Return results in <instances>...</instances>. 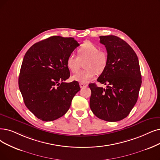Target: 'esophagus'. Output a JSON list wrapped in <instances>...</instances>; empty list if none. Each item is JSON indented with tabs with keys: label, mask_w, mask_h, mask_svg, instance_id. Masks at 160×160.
<instances>
[{
	"label": "esophagus",
	"mask_w": 160,
	"mask_h": 160,
	"mask_svg": "<svg viewBox=\"0 0 160 160\" xmlns=\"http://www.w3.org/2000/svg\"><path fill=\"white\" fill-rule=\"evenodd\" d=\"M79 86H80L81 88H84V87H87L88 86V84L87 83H82V82H80Z\"/></svg>",
	"instance_id": "34e87169"
}]
</instances>
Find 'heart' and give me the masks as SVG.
<instances>
[{
	"mask_svg": "<svg viewBox=\"0 0 160 160\" xmlns=\"http://www.w3.org/2000/svg\"><path fill=\"white\" fill-rule=\"evenodd\" d=\"M78 55L70 54L66 60L68 69L73 73L78 72L83 63L84 69L73 75L74 81L85 83L92 79L96 73H103L107 68L108 57L106 52L90 41H85L78 49Z\"/></svg>",
	"mask_w": 160,
	"mask_h": 160,
	"instance_id": "b5f03b06",
	"label": "heart"
}]
</instances>
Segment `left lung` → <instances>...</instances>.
Instances as JSON below:
<instances>
[{
  "mask_svg": "<svg viewBox=\"0 0 160 160\" xmlns=\"http://www.w3.org/2000/svg\"><path fill=\"white\" fill-rule=\"evenodd\" d=\"M105 46L108 63L97 79L107 88L89 84L90 108L97 118L115 122L125 118L138 99L142 83L138 57L125 41L114 35L100 36Z\"/></svg>",
  "mask_w": 160,
  "mask_h": 160,
  "instance_id": "1",
  "label": "left lung"
}]
</instances>
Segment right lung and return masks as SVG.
I'll list each match as a JSON object with an SVG mask.
<instances>
[{
	"instance_id": "1",
	"label": "right lung",
	"mask_w": 160,
	"mask_h": 160,
	"mask_svg": "<svg viewBox=\"0 0 160 160\" xmlns=\"http://www.w3.org/2000/svg\"><path fill=\"white\" fill-rule=\"evenodd\" d=\"M79 44L72 37L52 36L38 42L25 53L18 85L25 105L44 121H54L69 110L79 82H65L69 76L68 56Z\"/></svg>"
}]
</instances>
